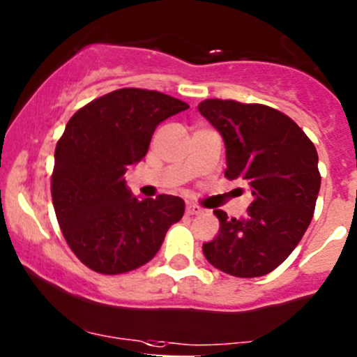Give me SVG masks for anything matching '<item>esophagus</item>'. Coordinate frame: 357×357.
Returning <instances> with one entry per match:
<instances>
[{"label": "esophagus", "mask_w": 357, "mask_h": 357, "mask_svg": "<svg viewBox=\"0 0 357 357\" xmlns=\"http://www.w3.org/2000/svg\"><path fill=\"white\" fill-rule=\"evenodd\" d=\"M203 208L202 206L195 205V203H186V215H198L202 213Z\"/></svg>", "instance_id": "obj_1"}]
</instances>
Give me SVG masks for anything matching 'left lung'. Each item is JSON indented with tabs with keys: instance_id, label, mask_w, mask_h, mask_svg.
Segmentation results:
<instances>
[{
	"instance_id": "1",
	"label": "left lung",
	"mask_w": 357,
	"mask_h": 357,
	"mask_svg": "<svg viewBox=\"0 0 357 357\" xmlns=\"http://www.w3.org/2000/svg\"><path fill=\"white\" fill-rule=\"evenodd\" d=\"M198 109L223 137L225 178L248 181L254 197L244 218L213 211L220 230L203 254L232 276H264L310 225L320 190L317 149L288 115L266 105L210 98Z\"/></svg>"
}]
</instances>
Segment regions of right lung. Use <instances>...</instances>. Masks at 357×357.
Listing matches in <instances>:
<instances>
[{"label": "right lung", "instance_id": "obj_1", "mask_svg": "<svg viewBox=\"0 0 357 357\" xmlns=\"http://www.w3.org/2000/svg\"><path fill=\"white\" fill-rule=\"evenodd\" d=\"M188 108L164 93L121 88L89 101L66 125L50 193L62 236L93 271L121 274L147 264L181 220V198L137 199L123 176L147 154L160 121Z\"/></svg>", "mask_w": 357, "mask_h": 357}]
</instances>
